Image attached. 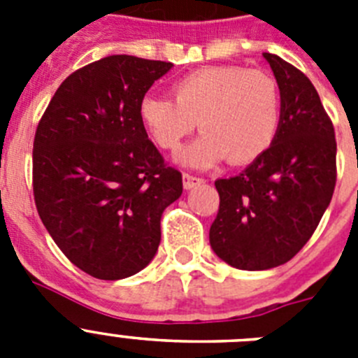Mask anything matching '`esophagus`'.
Instances as JSON below:
<instances>
[{
    "label": "esophagus",
    "instance_id": "1",
    "mask_svg": "<svg viewBox=\"0 0 358 358\" xmlns=\"http://www.w3.org/2000/svg\"><path fill=\"white\" fill-rule=\"evenodd\" d=\"M202 182H204V179H202V177L192 176V173H182V185H185L186 189L195 188V186L202 185Z\"/></svg>",
    "mask_w": 358,
    "mask_h": 358
}]
</instances>
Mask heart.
Masks as SVG:
<instances>
[{
	"label": "heart",
	"instance_id": "b5f03b06",
	"mask_svg": "<svg viewBox=\"0 0 358 358\" xmlns=\"http://www.w3.org/2000/svg\"><path fill=\"white\" fill-rule=\"evenodd\" d=\"M172 98L147 94L140 122L163 150H177L195 125L204 134L179 154V161L206 169L222 157L248 164L274 143L281 122L276 78L243 66H208L172 84Z\"/></svg>",
	"mask_w": 358,
	"mask_h": 358
}]
</instances>
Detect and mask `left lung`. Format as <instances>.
<instances>
[{
    "label": "left lung",
    "mask_w": 358,
    "mask_h": 358,
    "mask_svg": "<svg viewBox=\"0 0 358 358\" xmlns=\"http://www.w3.org/2000/svg\"><path fill=\"white\" fill-rule=\"evenodd\" d=\"M281 91L276 140L242 173L215 181L220 204L211 249L231 267L283 265L314 235L337 181L334 123L305 73L264 53Z\"/></svg>",
    "instance_id": "obj_1"
}]
</instances>
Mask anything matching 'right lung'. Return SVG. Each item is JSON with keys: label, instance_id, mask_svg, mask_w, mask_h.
<instances>
[{"label": "right lung", "instance_id": "right-lung-1", "mask_svg": "<svg viewBox=\"0 0 358 358\" xmlns=\"http://www.w3.org/2000/svg\"><path fill=\"white\" fill-rule=\"evenodd\" d=\"M172 62L109 55L71 73L34 138L31 182L44 227L98 280L140 273L161 242V215L182 194L140 122V102Z\"/></svg>", "mask_w": 358, "mask_h": 358}]
</instances>
